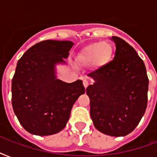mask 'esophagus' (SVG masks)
Wrapping results in <instances>:
<instances>
[{"instance_id": "obj_1", "label": "esophagus", "mask_w": 157, "mask_h": 157, "mask_svg": "<svg viewBox=\"0 0 157 157\" xmlns=\"http://www.w3.org/2000/svg\"><path fill=\"white\" fill-rule=\"evenodd\" d=\"M83 85H84V87H85V88H87L89 86L88 81H87V80H86V79H85V80H83Z\"/></svg>"}]
</instances>
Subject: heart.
I'll return each instance as SVG.
<instances>
[{
	"label": "heart",
	"mask_w": 157,
	"mask_h": 157,
	"mask_svg": "<svg viewBox=\"0 0 157 157\" xmlns=\"http://www.w3.org/2000/svg\"><path fill=\"white\" fill-rule=\"evenodd\" d=\"M113 54L114 49L110 42H95L81 50L78 55V61L84 65L94 63V66L101 67L109 63Z\"/></svg>",
	"instance_id": "obj_1"
}]
</instances>
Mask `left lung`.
Masks as SVG:
<instances>
[{
  "label": "left lung",
  "mask_w": 157,
  "mask_h": 157,
  "mask_svg": "<svg viewBox=\"0 0 157 157\" xmlns=\"http://www.w3.org/2000/svg\"><path fill=\"white\" fill-rule=\"evenodd\" d=\"M114 59L88 75L86 89L94 125L111 136H125L141 121L147 105L149 80L144 61L131 45L118 36Z\"/></svg>",
  "instance_id": "1"
}]
</instances>
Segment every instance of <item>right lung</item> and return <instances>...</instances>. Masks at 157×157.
I'll return each mask as SVG.
<instances>
[{
    "label": "right lung",
    "mask_w": 157,
    "mask_h": 157,
    "mask_svg": "<svg viewBox=\"0 0 157 157\" xmlns=\"http://www.w3.org/2000/svg\"><path fill=\"white\" fill-rule=\"evenodd\" d=\"M72 45L69 40H43L18 61L12 79V106L31 134L45 136L61 131L74 103L86 92L81 80L65 83L54 75V64L63 63Z\"/></svg>",
    "instance_id": "1"
}]
</instances>
